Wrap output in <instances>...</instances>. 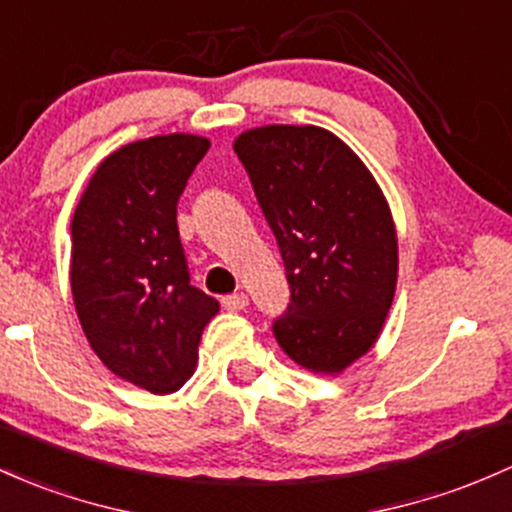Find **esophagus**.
<instances>
[{"mask_svg": "<svg viewBox=\"0 0 512 512\" xmlns=\"http://www.w3.org/2000/svg\"><path fill=\"white\" fill-rule=\"evenodd\" d=\"M223 308L226 311H243V308L247 306V296L243 294V291H238V294H228L223 296Z\"/></svg>", "mask_w": 512, "mask_h": 512, "instance_id": "obj_1", "label": "esophagus"}]
</instances>
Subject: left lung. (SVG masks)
Listing matches in <instances>:
<instances>
[{
  "label": "left lung",
  "instance_id": "left-lung-1",
  "mask_svg": "<svg viewBox=\"0 0 512 512\" xmlns=\"http://www.w3.org/2000/svg\"><path fill=\"white\" fill-rule=\"evenodd\" d=\"M233 148L277 238L291 289L274 338L308 372H345L379 340L396 294L389 201L355 150L320 126L250 128Z\"/></svg>",
  "mask_w": 512,
  "mask_h": 512
}]
</instances>
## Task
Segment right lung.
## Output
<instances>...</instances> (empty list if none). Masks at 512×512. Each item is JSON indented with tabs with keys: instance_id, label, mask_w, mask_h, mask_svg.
<instances>
[{
	"instance_id": "add662e5",
	"label": "right lung",
	"mask_w": 512,
	"mask_h": 512,
	"mask_svg": "<svg viewBox=\"0 0 512 512\" xmlns=\"http://www.w3.org/2000/svg\"><path fill=\"white\" fill-rule=\"evenodd\" d=\"M209 138L136 140L99 162L72 216L70 284L97 357L128 384L174 393L194 374L218 301L189 284L177 201Z\"/></svg>"
}]
</instances>
